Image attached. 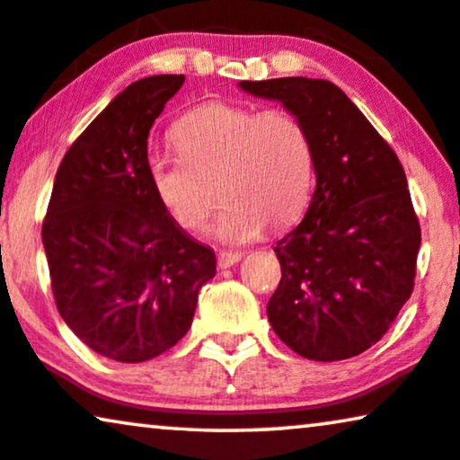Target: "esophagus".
Listing matches in <instances>:
<instances>
[{
  "instance_id": "esophagus-1",
  "label": "esophagus",
  "mask_w": 460,
  "mask_h": 460,
  "mask_svg": "<svg viewBox=\"0 0 460 460\" xmlns=\"http://www.w3.org/2000/svg\"><path fill=\"white\" fill-rule=\"evenodd\" d=\"M239 261H242V252H221V254L217 256V262L221 269L235 267Z\"/></svg>"
}]
</instances>
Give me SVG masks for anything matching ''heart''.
I'll return each mask as SVG.
<instances>
[{
    "mask_svg": "<svg viewBox=\"0 0 460 460\" xmlns=\"http://www.w3.org/2000/svg\"><path fill=\"white\" fill-rule=\"evenodd\" d=\"M171 139L181 158H152L147 179L163 210L185 231L208 223L218 202L210 183L227 202L212 225L225 243L252 242L267 223L289 225L313 191V139L288 110L206 103L174 125Z\"/></svg>",
    "mask_w": 460,
    "mask_h": 460,
    "instance_id": "1",
    "label": "heart"
}]
</instances>
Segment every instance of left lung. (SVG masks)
Segmentation results:
<instances>
[{"instance_id": "left-lung-1", "label": "left lung", "mask_w": 460, "mask_h": 460, "mask_svg": "<svg viewBox=\"0 0 460 460\" xmlns=\"http://www.w3.org/2000/svg\"><path fill=\"white\" fill-rule=\"evenodd\" d=\"M237 87L296 114L314 152L306 215L275 245L281 281L269 323L304 358L358 357L384 338L415 286L421 229L404 168L333 83L283 76Z\"/></svg>"}]
</instances>
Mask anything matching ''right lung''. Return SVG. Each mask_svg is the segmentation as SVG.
Wrapping results in <instances>:
<instances>
[{
    "label": "right lung",
    "instance_id": "add662e5",
    "mask_svg": "<svg viewBox=\"0 0 460 460\" xmlns=\"http://www.w3.org/2000/svg\"><path fill=\"white\" fill-rule=\"evenodd\" d=\"M183 83L156 75L122 89L62 158L43 221L60 316L119 362L177 344L217 273L215 252L166 215L147 179V135Z\"/></svg>",
    "mask_w": 460,
    "mask_h": 460
}]
</instances>
